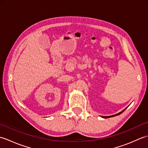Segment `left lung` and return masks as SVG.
Wrapping results in <instances>:
<instances>
[{"instance_id": "obj_1", "label": "left lung", "mask_w": 148, "mask_h": 148, "mask_svg": "<svg viewBox=\"0 0 148 148\" xmlns=\"http://www.w3.org/2000/svg\"><path fill=\"white\" fill-rule=\"evenodd\" d=\"M125 109L124 110H123V111H121V112H119V113H118V114H114V115H112V116H101L102 118H111V117H114V116H118V115H119L120 114H121V113L123 112L124 111H125Z\"/></svg>"}]
</instances>
